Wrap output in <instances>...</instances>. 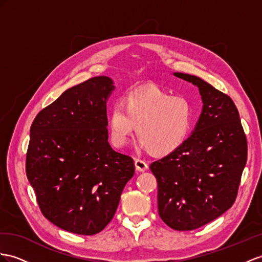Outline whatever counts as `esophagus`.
<instances>
[{
	"instance_id": "34e87169",
	"label": "esophagus",
	"mask_w": 262,
	"mask_h": 262,
	"mask_svg": "<svg viewBox=\"0 0 262 262\" xmlns=\"http://www.w3.org/2000/svg\"><path fill=\"white\" fill-rule=\"evenodd\" d=\"M135 168L137 171H145L148 168V165L142 159H135Z\"/></svg>"
}]
</instances>
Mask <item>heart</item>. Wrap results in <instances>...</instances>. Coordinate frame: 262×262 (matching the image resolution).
<instances>
[{
    "mask_svg": "<svg viewBox=\"0 0 262 262\" xmlns=\"http://www.w3.org/2000/svg\"><path fill=\"white\" fill-rule=\"evenodd\" d=\"M193 125L191 104L184 97H170L157 87L129 92L123 104L114 103L108 112L113 144L125 146L136 130L139 146L154 155L176 151L188 138Z\"/></svg>",
    "mask_w": 262,
    "mask_h": 262,
    "instance_id": "b5f03b06",
    "label": "heart"
}]
</instances>
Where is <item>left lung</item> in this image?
<instances>
[{"label": "left lung", "mask_w": 262, "mask_h": 262, "mask_svg": "<svg viewBox=\"0 0 262 262\" xmlns=\"http://www.w3.org/2000/svg\"><path fill=\"white\" fill-rule=\"evenodd\" d=\"M173 75L198 87L203 112L184 145L149 168L157 179L160 218L172 229L185 231L210 223L233 205L248 147L229 96L197 76Z\"/></svg>", "instance_id": "8db88e82"}]
</instances>
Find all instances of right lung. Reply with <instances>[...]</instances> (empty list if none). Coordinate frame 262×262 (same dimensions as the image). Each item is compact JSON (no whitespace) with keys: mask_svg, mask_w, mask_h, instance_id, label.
Wrapping results in <instances>:
<instances>
[{"mask_svg":"<svg viewBox=\"0 0 262 262\" xmlns=\"http://www.w3.org/2000/svg\"><path fill=\"white\" fill-rule=\"evenodd\" d=\"M113 80L97 76L65 91L31 126L26 175L45 218L63 230L92 236L111 223L132 157L108 143L106 100Z\"/></svg>","mask_w":262,"mask_h":262,"instance_id":"add662e5","label":"right lung"}]
</instances>
